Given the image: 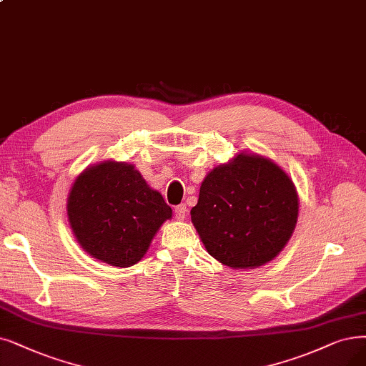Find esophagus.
Segmentation results:
<instances>
[{
    "mask_svg": "<svg viewBox=\"0 0 366 366\" xmlns=\"http://www.w3.org/2000/svg\"><path fill=\"white\" fill-rule=\"evenodd\" d=\"M174 216L177 221H184V217L187 216V207L184 206V204H180V206L174 209Z\"/></svg>",
    "mask_w": 366,
    "mask_h": 366,
    "instance_id": "obj_1",
    "label": "esophagus"
}]
</instances>
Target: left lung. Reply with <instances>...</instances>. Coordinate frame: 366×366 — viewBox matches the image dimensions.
Instances as JSON below:
<instances>
[{"label":"left lung","instance_id":"8db88e82","mask_svg":"<svg viewBox=\"0 0 366 366\" xmlns=\"http://www.w3.org/2000/svg\"><path fill=\"white\" fill-rule=\"evenodd\" d=\"M299 216L297 189L272 159L242 152L213 168L199 187L192 224L207 252L231 269L274 259Z\"/></svg>","mask_w":366,"mask_h":366}]
</instances>
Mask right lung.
I'll return each instance as SVG.
<instances>
[{"mask_svg":"<svg viewBox=\"0 0 366 366\" xmlns=\"http://www.w3.org/2000/svg\"><path fill=\"white\" fill-rule=\"evenodd\" d=\"M66 209L82 249L114 267L137 264L159 228L172 217L164 197L134 164L112 159L86 167L78 175Z\"/></svg>","mask_w":366,"mask_h":366,"instance_id":"add662e5","label":"right lung"}]
</instances>
